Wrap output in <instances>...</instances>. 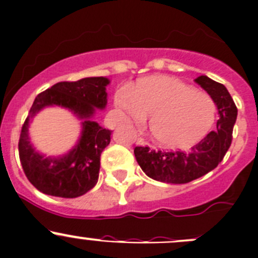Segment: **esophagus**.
<instances>
[{
	"label": "esophagus",
	"mask_w": 258,
	"mask_h": 258,
	"mask_svg": "<svg viewBox=\"0 0 258 258\" xmlns=\"http://www.w3.org/2000/svg\"><path fill=\"white\" fill-rule=\"evenodd\" d=\"M137 145H142V146H145V145H147V142L145 141L144 139H141V137H140V139H137Z\"/></svg>",
	"instance_id": "esophagus-1"
}]
</instances>
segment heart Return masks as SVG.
Instances as JSON below:
<instances>
[{"mask_svg": "<svg viewBox=\"0 0 258 258\" xmlns=\"http://www.w3.org/2000/svg\"><path fill=\"white\" fill-rule=\"evenodd\" d=\"M114 102L136 124H144L152 114V139L167 149H185L201 141L213 127L217 113L211 96L166 76L147 77L134 89H118Z\"/></svg>", "mask_w": 258, "mask_h": 258, "instance_id": "b5f03b06", "label": "heart"}]
</instances>
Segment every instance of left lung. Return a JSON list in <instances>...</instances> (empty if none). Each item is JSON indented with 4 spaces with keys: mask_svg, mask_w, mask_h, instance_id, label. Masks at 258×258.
I'll return each mask as SVG.
<instances>
[{
    "mask_svg": "<svg viewBox=\"0 0 258 258\" xmlns=\"http://www.w3.org/2000/svg\"><path fill=\"white\" fill-rule=\"evenodd\" d=\"M216 103L219 119L211 131L189 151H155L150 147H135L134 152L142 171L151 179L167 184H185L204 176L223 160L232 142L237 119V107L223 84L201 76L196 79Z\"/></svg>",
    "mask_w": 258,
    "mask_h": 258,
    "instance_id": "left-lung-1",
    "label": "left lung"
}]
</instances>
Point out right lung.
Here are the masks:
<instances>
[{"label":"right lung","mask_w":258,"mask_h":258,"mask_svg":"<svg viewBox=\"0 0 258 258\" xmlns=\"http://www.w3.org/2000/svg\"><path fill=\"white\" fill-rule=\"evenodd\" d=\"M106 77H88L77 82H60L35 98L19 141L22 169L29 181L44 194L77 198L98 181L101 154L111 142L112 131L99 126L93 117L107 106ZM61 106L81 119V135L68 153L46 157L37 152L29 140V119L47 106Z\"/></svg>","instance_id":"1"}]
</instances>
